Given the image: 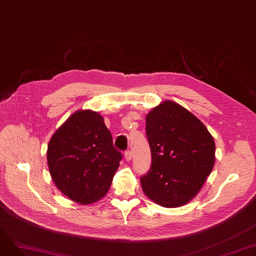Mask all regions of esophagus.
Instances as JSON below:
<instances>
[{
  "mask_svg": "<svg viewBox=\"0 0 256 256\" xmlns=\"http://www.w3.org/2000/svg\"><path fill=\"white\" fill-rule=\"evenodd\" d=\"M124 158L128 160V162H130V160L132 159V152H130V150H126V152L124 153Z\"/></svg>",
  "mask_w": 256,
  "mask_h": 256,
  "instance_id": "obj_1",
  "label": "esophagus"
}]
</instances>
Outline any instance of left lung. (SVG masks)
I'll use <instances>...</instances> for the list:
<instances>
[{"instance_id": "1", "label": "left lung", "mask_w": 256, "mask_h": 256, "mask_svg": "<svg viewBox=\"0 0 256 256\" xmlns=\"http://www.w3.org/2000/svg\"><path fill=\"white\" fill-rule=\"evenodd\" d=\"M152 164L140 178L144 194L177 208L200 192L215 162V142L204 123L173 101H164L146 119Z\"/></svg>"}]
</instances>
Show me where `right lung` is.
<instances>
[{
    "instance_id": "1",
    "label": "right lung",
    "mask_w": 256,
    "mask_h": 256,
    "mask_svg": "<svg viewBox=\"0 0 256 256\" xmlns=\"http://www.w3.org/2000/svg\"><path fill=\"white\" fill-rule=\"evenodd\" d=\"M121 159L103 117L90 110L74 112L47 146V164L56 186L82 204L108 193Z\"/></svg>"
}]
</instances>
